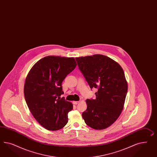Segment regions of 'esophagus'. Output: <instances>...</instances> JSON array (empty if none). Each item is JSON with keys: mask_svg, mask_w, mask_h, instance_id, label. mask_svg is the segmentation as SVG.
<instances>
[{"mask_svg": "<svg viewBox=\"0 0 157 157\" xmlns=\"http://www.w3.org/2000/svg\"><path fill=\"white\" fill-rule=\"evenodd\" d=\"M72 103H73L74 105H77V104H78L79 103V101H73Z\"/></svg>", "mask_w": 157, "mask_h": 157, "instance_id": "34e87169", "label": "esophagus"}]
</instances>
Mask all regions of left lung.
Instances as JSON below:
<instances>
[{
    "label": "left lung",
    "instance_id": "8db88e82",
    "mask_svg": "<svg viewBox=\"0 0 157 157\" xmlns=\"http://www.w3.org/2000/svg\"><path fill=\"white\" fill-rule=\"evenodd\" d=\"M79 70L91 89H97L95 99H87L82 113L86 124L95 130L110 126L123 110L127 82L121 66L101 54L75 58Z\"/></svg>",
    "mask_w": 157,
    "mask_h": 157
}]
</instances>
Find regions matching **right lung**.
<instances>
[{
    "instance_id": "right-lung-1",
    "label": "right lung",
    "mask_w": 157,
    "mask_h": 157,
    "mask_svg": "<svg viewBox=\"0 0 157 157\" xmlns=\"http://www.w3.org/2000/svg\"><path fill=\"white\" fill-rule=\"evenodd\" d=\"M76 66L72 57L47 56L35 64L26 77L25 102L34 118L47 130H58L67 123L73 105L60 97L64 93L62 83Z\"/></svg>"
}]
</instances>
